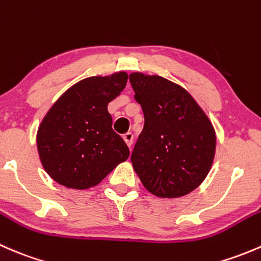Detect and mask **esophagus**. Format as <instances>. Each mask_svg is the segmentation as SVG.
Returning <instances> with one entry per match:
<instances>
[{"label":"esophagus","instance_id":"1","mask_svg":"<svg viewBox=\"0 0 261 261\" xmlns=\"http://www.w3.org/2000/svg\"><path fill=\"white\" fill-rule=\"evenodd\" d=\"M123 140H125V143L127 144L128 147H131V145H133V140H134V134L126 133L125 135H123Z\"/></svg>","mask_w":261,"mask_h":261}]
</instances>
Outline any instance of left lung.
Segmentation results:
<instances>
[{"instance_id": "left-lung-1", "label": "left lung", "mask_w": 261, "mask_h": 261, "mask_svg": "<svg viewBox=\"0 0 261 261\" xmlns=\"http://www.w3.org/2000/svg\"><path fill=\"white\" fill-rule=\"evenodd\" d=\"M128 80L145 120L131 154L134 169L156 197L186 196L211 169L216 149L212 123L178 84L143 73H133Z\"/></svg>"}]
</instances>
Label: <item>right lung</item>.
Segmentation results:
<instances>
[{
	"label": "right lung",
	"mask_w": 261,
	"mask_h": 261,
	"mask_svg": "<svg viewBox=\"0 0 261 261\" xmlns=\"http://www.w3.org/2000/svg\"><path fill=\"white\" fill-rule=\"evenodd\" d=\"M127 83L125 72L89 77L68 89L44 117L38 150L44 169L57 183L86 189L98 184L130 150L112 130L107 105Z\"/></svg>",
	"instance_id": "right-lung-1"
}]
</instances>
